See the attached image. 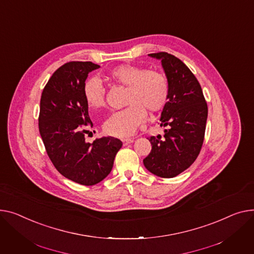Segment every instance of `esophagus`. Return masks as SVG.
Returning <instances> with one entry per match:
<instances>
[{"label":"esophagus","mask_w":254,"mask_h":254,"mask_svg":"<svg viewBox=\"0 0 254 254\" xmlns=\"http://www.w3.org/2000/svg\"><path fill=\"white\" fill-rule=\"evenodd\" d=\"M122 141H123V144L126 146V145H128V144L132 143V142H133V139H131V138H126V139H123Z\"/></svg>","instance_id":"esophagus-1"}]
</instances>
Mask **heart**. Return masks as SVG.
I'll return each instance as SVG.
<instances>
[{
    "label": "heart",
    "mask_w": 254,
    "mask_h": 254,
    "mask_svg": "<svg viewBox=\"0 0 254 254\" xmlns=\"http://www.w3.org/2000/svg\"><path fill=\"white\" fill-rule=\"evenodd\" d=\"M108 78L127 87L126 108L115 111L104 123L105 133L124 138L131 134L146 118V110L154 113L164 108L170 95L166 77L156 70L144 67L124 64L108 72ZM83 96L87 104L93 109L105 106V89L98 78L88 79L83 86Z\"/></svg>",
    "instance_id": "obj_1"
}]
</instances>
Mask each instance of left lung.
Segmentation results:
<instances>
[{"label":"left lung","mask_w":254,"mask_h":254,"mask_svg":"<svg viewBox=\"0 0 254 254\" xmlns=\"http://www.w3.org/2000/svg\"><path fill=\"white\" fill-rule=\"evenodd\" d=\"M161 60L170 86L161 112L164 136L149 139L152 149L143 160L147 170L160 178H175L190 167L204 141L207 103L195 75L183 61L166 52L149 54Z\"/></svg>","instance_id":"obj_1"}]
</instances>
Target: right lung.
Returning <instances> with one entry per match:
<instances>
[{"label": "right lung", "mask_w": 254, "mask_h": 254, "mask_svg": "<svg viewBox=\"0 0 254 254\" xmlns=\"http://www.w3.org/2000/svg\"><path fill=\"white\" fill-rule=\"evenodd\" d=\"M99 67L90 61L63 64L50 77L41 97L39 129L47 154L62 176L84 186L96 185L110 174L123 146L113 137L86 142L93 123L83 86L89 72Z\"/></svg>", "instance_id": "1"}]
</instances>
